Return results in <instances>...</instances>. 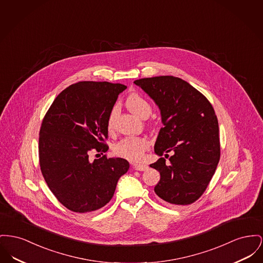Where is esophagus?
<instances>
[{
	"label": "esophagus",
	"instance_id": "obj_1",
	"mask_svg": "<svg viewBox=\"0 0 263 263\" xmlns=\"http://www.w3.org/2000/svg\"><path fill=\"white\" fill-rule=\"evenodd\" d=\"M134 168L137 171H146L148 169V166L144 164H134Z\"/></svg>",
	"mask_w": 263,
	"mask_h": 263
}]
</instances>
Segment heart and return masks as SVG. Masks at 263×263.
I'll list each match as a JSON object with an SVG mask.
<instances>
[{
  "mask_svg": "<svg viewBox=\"0 0 263 263\" xmlns=\"http://www.w3.org/2000/svg\"><path fill=\"white\" fill-rule=\"evenodd\" d=\"M128 109L140 118L148 117L152 111L150 103L138 93L130 94L126 99ZM117 115V107L110 111L107 121L109 130L113 129L114 121ZM150 142L144 137H127L116 143L113 147L114 153L130 161H140L143 158L144 152L149 148Z\"/></svg>",
  "mask_w": 263,
  "mask_h": 263,
  "instance_id": "heart-1",
  "label": "heart"
}]
</instances>
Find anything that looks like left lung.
Returning <instances> with one entry per match:
<instances>
[{"instance_id": "obj_1", "label": "left lung", "mask_w": 263, "mask_h": 263, "mask_svg": "<svg viewBox=\"0 0 263 263\" xmlns=\"http://www.w3.org/2000/svg\"><path fill=\"white\" fill-rule=\"evenodd\" d=\"M134 83L154 100L163 124L154 146L160 158L150 165L161 176L155 193L173 204H190L203 194L219 161L215 110L200 91L181 78L165 76ZM162 154L170 157L168 163Z\"/></svg>"}]
</instances>
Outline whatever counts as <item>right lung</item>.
I'll return each mask as SVG.
<instances>
[{
  "label": "right lung",
  "mask_w": 263,
  "mask_h": 263,
  "mask_svg": "<svg viewBox=\"0 0 263 263\" xmlns=\"http://www.w3.org/2000/svg\"><path fill=\"white\" fill-rule=\"evenodd\" d=\"M127 88L107 81H80L60 93L43 120L40 166L55 198L68 210L89 213L112 199L120 177L129 170L122 158L89 160L94 150L105 153L107 121L118 95Z\"/></svg>",
  "instance_id": "add662e5"
}]
</instances>
